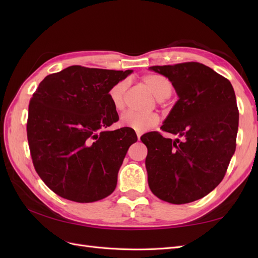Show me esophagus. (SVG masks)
Here are the masks:
<instances>
[{
	"label": "esophagus",
	"mask_w": 258,
	"mask_h": 258,
	"mask_svg": "<svg viewBox=\"0 0 258 258\" xmlns=\"http://www.w3.org/2000/svg\"><path fill=\"white\" fill-rule=\"evenodd\" d=\"M141 134H140V132H137V137H138V140H140V139H141Z\"/></svg>",
	"instance_id": "1"
}]
</instances>
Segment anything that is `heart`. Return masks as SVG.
<instances>
[{"label":"heart","instance_id":"1","mask_svg":"<svg viewBox=\"0 0 258 258\" xmlns=\"http://www.w3.org/2000/svg\"><path fill=\"white\" fill-rule=\"evenodd\" d=\"M142 83L158 100L167 99L172 93L173 87L166 76L160 74H148L142 77ZM127 89V82L120 81L113 85L108 90V99L116 111H121L124 107V93ZM159 122V116L156 113L140 114L135 112L124 113L121 116V123L138 132H145L154 128Z\"/></svg>","mask_w":258,"mask_h":258}]
</instances>
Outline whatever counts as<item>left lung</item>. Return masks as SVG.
Instances as JSON below:
<instances>
[{"label": "left lung", "mask_w": 258, "mask_h": 258, "mask_svg": "<svg viewBox=\"0 0 258 258\" xmlns=\"http://www.w3.org/2000/svg\"><path fill=\"white\" fill-rule=\"evenodd\" d=\"M172 83L178 100L161 130L141 137L147 147L148 186L159 199L183 205L204 198L222 182L236 151L239 111L230 82L199 62L154 66Z\"/></svg>", "instance_id": "obj_1"}]
</instances>
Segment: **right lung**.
<instances>
[{
    "instance_id": "obj_1",
    "label": "right lung",
    "mask_w": 258,
    "mask_h": 258,
    "mask_svg": "<svg viewBox=\"0 0 258 258\" xmlns=\"http://www.w3.org/2000/svg\"><path fill=\"white\" fill-rule=\"evenodd\" d=\"M132 73L69 67L47 75L30 100L27 136L35 171L58 196L93 202L114 191L134 129L119 119L108 90Z\"/></svg>"
}]
</instances>
